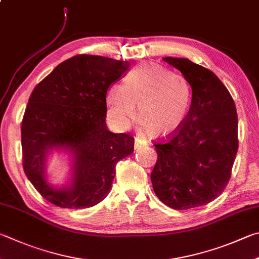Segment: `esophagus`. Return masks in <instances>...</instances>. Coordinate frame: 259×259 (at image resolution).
<instances>
[{
  "instance_id": "obj_1",
  "label": "esophagus",
  "mask_w": 259,
  "mask_h": 259,
  "mask_svg": "<svg viewBox=\"0 0 259 259\" xmlns=\"http://www.w3.org/2000/svg\"><path fill=\"white\" fill-rule=\"evenodd\" d=\"M145 145H146V143L144 142V140H142L138 137L135 138V149H138L140 147H143V146H145Z\"/></svg>"
}]
</instances>
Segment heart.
Here are the masks:
<instances>
[{
    "label": "heart",
    "instance_id": "b5f03b06",
    "mask_svg": "<svg viewBox=\"0 0 259 259\" xmlns=\"http://www.w3.org/2000/svg\"><path fill=\"white\" fill-rule=\"evenodd\" d=\"M191 88L185 78L159 65L145 63L131 70L123 83L106 93L111 119L126 126L139 107V122L149 137L162 138L180 128L189 111Z\"/></svg>",
    "mask_w": 259,
    "mask_h": 259
}]
</instances>
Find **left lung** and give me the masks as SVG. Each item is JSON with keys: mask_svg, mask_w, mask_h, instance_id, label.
I'll list each match as a JSON object with an SVG mask.
<instances>
[{"mask_svg": "<svg viewBox=\"0 0 259 259\" xmlns=\"http://www.w3.org/2000/svg\"><path fill=\"white\" fill-rule=\"evenodd\" d=\"M192 89L180 128L155 143L150 175L158 199L173 209L208 204L222 194L238 152V115L231 94L210 70L188 59L167 58Z\"/></svg>", "mask_w": 259, "mask_h": 259, "instance_id": "1", "label": "left lung"}]
</instances>
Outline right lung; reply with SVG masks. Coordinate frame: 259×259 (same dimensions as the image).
I'll return each mask as SVG.
<instances>
[{"label":"right lung","mask_w":259,"mask_h":259,"mask_svg":"<svg viewBox=\"0 0 259 259\" xmlns=\"http://www.w3.org/2000/svg\"><path fill=\"white\" fill-rule=\"evenodd\" d=\"M130 63L81 54L60 63L34 88L21 122L22 166L36 190L62 208H88L109 195L120 159L134 153L133 136L107 130L106 93ZM53 147L74 154L68 188L45 180V158Z\"/></svg>","instance_id":"right-lung-1"}]
</instances>
